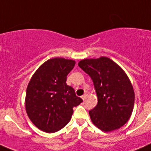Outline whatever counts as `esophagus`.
Segmentation results:
<instances>
[{"label": "esophagus", "mask_w": 151, "mask_h": 151, "mask_svg": "<svg viewBox=\"0 0 151 151\" xmlns=\"http://www.w3.org/2000/svg\"><path fill=\"white\" fill-rule=\"evenodd\" d=\"M86 97H87V95L85 94V95H83V96L81 98H82V99L84 101V100H86Z\"/></svg>", "instance_id": "esophagus-1"}]
</instances>
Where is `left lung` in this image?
<instances>
[{
  "label": "left lung",
  "mask_w": 151,
  "mask_h": 151,
  "mask_svg": "<svg viewBox=\"0 0 151 151\" xmlns=\"http://www.w3.org/2000/svg\"><path fill=\"white\" fill-rule=\"evenodd\" d=\"M78 65L90 76L97 93V105L89 111L92 123L107 132L126 124L132 114L135 92L123 69L105 56L83 59Z\"/></svg>",
  "instance_id": "1"
}]
</instances>
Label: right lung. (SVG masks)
<instances>
[{
  "label": "right lung",
  "instance_id": "add662e5",
  "mask_svg": "<svg viewBox=\"0 0 151 151\" xmlns=\"http://www.w3.org/2000/svg\"><path fill=\"white\" fill-rule=\"evenodd\" d=\"M75 61L53 58L43 63L32 75L25 95V111L33 124L41 131L53 133L68 123L73 108L83 101L67 85V75Z\"/></svg>",
  "mask_w": 151,
  "mask_h": 151
}]
</instances>
